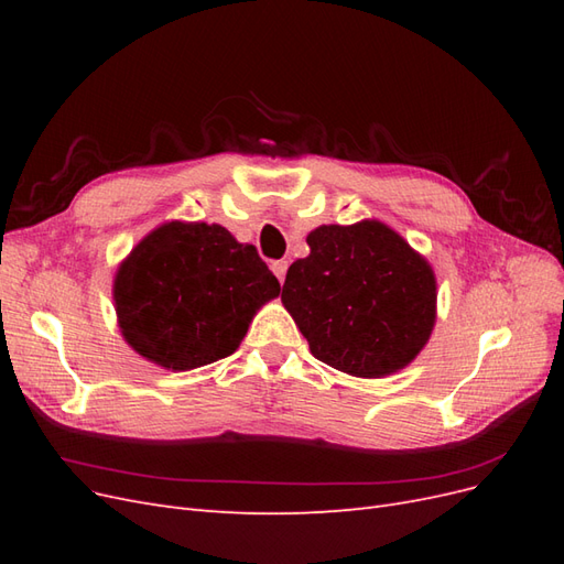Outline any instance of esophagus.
<instances>
[{"instance_id":"obj_1","label":"esophagus","mask_w":564,"mask_h":564,"mask_svg":"<svg viewBox=\"0 0 564 564\" xmlns=\"http://www.w3.org/2000/svg\"><path fill=\"white\" fill-rule=\"evenodd\" d=\"M272 272H275V278L280 280V282H284V275H286V268H289V261H272Z\"/></svg>"}]
</instances>
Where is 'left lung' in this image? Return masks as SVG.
<instances>
[{"label": "left lung", "instance_id": "left-lung-1", "mask_svg": "<svg viewBox=\"0 0 564 564\" xmlns=\"http://www.w3.org/2000/svg\"><path fill=\"white\" fill-rule=\"evenodd\" d=\"M286 270L282 303L319 362L362 379L406 367L435 322L431 265L379 220L322 226Z\"/></svg>", "mask_w": 564, "mask_h": 564}]
</instances>
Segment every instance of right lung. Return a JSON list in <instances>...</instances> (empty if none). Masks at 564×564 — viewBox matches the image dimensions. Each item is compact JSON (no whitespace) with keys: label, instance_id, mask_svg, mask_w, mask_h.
Wrapping results in <instances>:
<instances>
[{"label":"right lung","instance_id":"obj_1","mask_svg":"<svg viewBox=\"0 0 564 564\" xmlns=\"http://www.w3.org/2000/svg\"><path fill=\"white\" fill-rule=\"evenodd\" d=\"M280 282L253 245L220 226L166 224L119 265L115 305L127 344L160 367L212 365L240 346Z\"/></svg>","mask_w":564,"mask_h":564}]
</instances>
